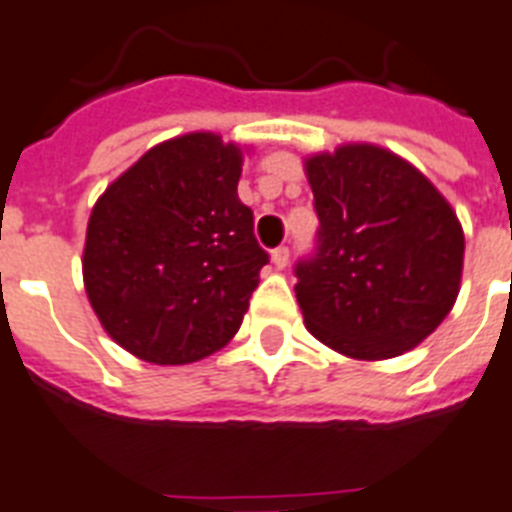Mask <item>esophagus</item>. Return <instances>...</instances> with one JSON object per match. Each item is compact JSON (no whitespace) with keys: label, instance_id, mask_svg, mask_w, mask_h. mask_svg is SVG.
<instances>
[{"label":"esophagus","instance_id":"1","mask_svg":"<svg viewBox=\"0 0 512 512\" xmlns=\"http://www.w3.org/2000/svg\"><path fill=\"white\" fill-rule=\"evenodd\" d=\"M272 261H275V267H277V269H285V267H288V261H290L288 245H280V248H275V251H272Z\"/></svg>","mask_w":512,"mask_h":512}]
</instances>
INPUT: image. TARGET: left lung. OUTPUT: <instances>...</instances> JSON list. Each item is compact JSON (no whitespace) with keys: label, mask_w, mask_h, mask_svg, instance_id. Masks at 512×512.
Wrapping results in <instances>:
<instances>
[{"label":"left lung","mask_w":512,"mask_h":512,"mask_svg":"<svg viewBox=\"0 0 512 512\" xmlns=\"http://www.w3.org/2000/svg\"><path fill=\"white\" fill-rule=\"evenodd\" d=\"M320 219L296 261V298L314 338L354 359L415 349L455 304L465 237L439 190L375 145L306 161Z\"/></svg>","instance_id":"8db88e82"}]
</instances>
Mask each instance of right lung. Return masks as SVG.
Masks as SVG:
<instances>
[{
  "label": "right lung",
  "instance_id": "1",
  "mask_svg": "<svg viewBox=\"0 0 512 512\" xmlns=\"http://www.w3.org/2000/svg\"><path fill=\"white\" fill-rule=\"evenodd\" d=\"M243 155L216 134L147 150L92 208L84 285L116 343L187 365L237 333L269 253L237 198Z\"/></svg>",
  "mask_w": 512,
  "mask_h": 512
}]
</instances>
